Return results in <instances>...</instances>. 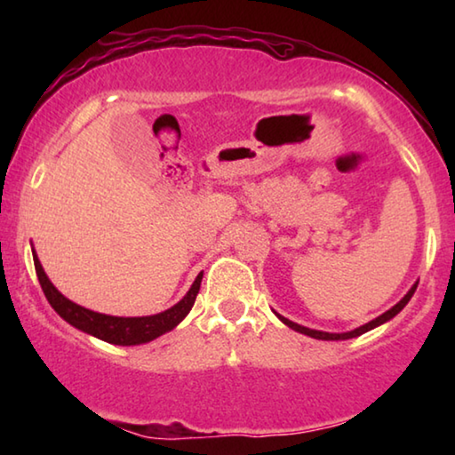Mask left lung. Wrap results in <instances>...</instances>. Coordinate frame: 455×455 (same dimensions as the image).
Returning <instances> with one entry per match:
<instances>
[{
    "label": "left lung",
    "instance_id": "8db88e82",
    "mask_svg": "<svg viewBox=\"0 0 455 455\" xmlns=\"http://www.w3.org/2000/svg\"><path fill=\"white\" fill-rule=\"evenodd\" d=\"M415 289H418V283H415L413 287H411L410 291H407V295L402 299V301H399L397 305L391 307L389 311H385V313H383V315H379V317H377V319H373V321L365 323V325H361V327L353 329V331H347V333H327V331H317V329L303 327V325H299V323H292V321H289L287 317H283V315H279V313H276V317H279V319H281V321H283L284 325H287V327L295 329L297 333L309 335V337H313V339H321V341H343V339H353V337H359V335H363V333H367V331H371V329H375V327L383 325V323H387L389 319H394L395 315H397L399 311H402L407 303H410V299L413 297Z\"/></svg>",
    "mask_w": 455,
    "mask_h": 455
}]
</instances>
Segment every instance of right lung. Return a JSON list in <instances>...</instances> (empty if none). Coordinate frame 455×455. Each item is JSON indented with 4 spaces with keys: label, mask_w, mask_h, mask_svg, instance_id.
I'll return each instance as SVG.
<instances>
[{
    "label": "right lung",
    "mask_w": 455,
    "mask_h": 455,
    "mask_svg": "<svg viewBox=\"0 0 455 455\" xmlns=\"http://www.w3.org/2000/svg\"><path fill=\"white\" fill-rule=\"evenodd\" d=\"M34 265H36L37 281H40L44 295L53 307V311L76 329H80L84 333L94 335L98 339H102V341L114 343V345L148 343L152 339L172 331L190 313L200 291V281H203V273H198L187 295H184L174 307H171V309H166L163 313L148 315V317H112V315L96 313V311L86 309V307L76 305L74 301H70V299L61 295V292L53 287L52 281L48 279V275L44 273L40 259L36 257V251H34Z\"/></svg>",
    "instance_id": "1"
}]
</instances>
